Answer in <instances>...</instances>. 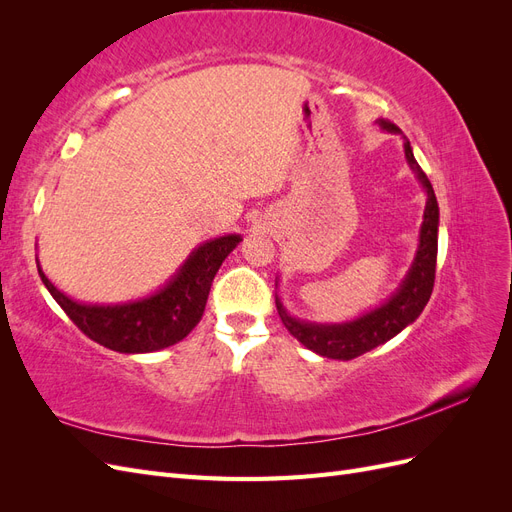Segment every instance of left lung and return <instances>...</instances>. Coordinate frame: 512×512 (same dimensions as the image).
I'll use <instances>...</instances> for the list:
<instances>
[{"mask_svg":"<svg viewBox=\"0 0 512 512\" xmlns=\"http://www.w3.org/2000/svg\"><path fill=\"white\" fill-rule=\"evenodd\" d=\"M380 126L384 130L397 132V126L389 119H380ZM404 149L408 162L416 170V177L421 179L423 188L427 190V207L421 228V245H418L414 265L401 288L384 305L374 309V312H369L354 322L331 324V327H327V324H309L294 320L286 314L282 303L275 299L277 314H280L288 333L297 337L305 348L318 352L320 356H327V359L350 361L369 352L371 348L389 342L391 337H395L401 329H406L410 322L421 316L433 292L438 262V200L423 168L416 164L408 141L404 143Z\"/></svg>","mask_w":512,"mask_h":512,"instance_id":"obj_1","label":"left lung"}]
</instances>
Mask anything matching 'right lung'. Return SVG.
<instances>
[{
	"instance_id": "1",
	"label": "right lung",
	"mask_w": 512,
	"mask_h": 512,
	"mask_svg": "<svg viewBox=\"0 0 512 512\" xmlns=\"http://www.w3.org/2000/svg\"><path fill=\"white\" fill-rule=\"evenodd\" d=\"M239 241V235H228L200 245L164 290L130 305H81L38 273L59 307L96 344L128 354L153 352L181 342L200 322L213 277Z\"/></svg>"
}]
</instances>
